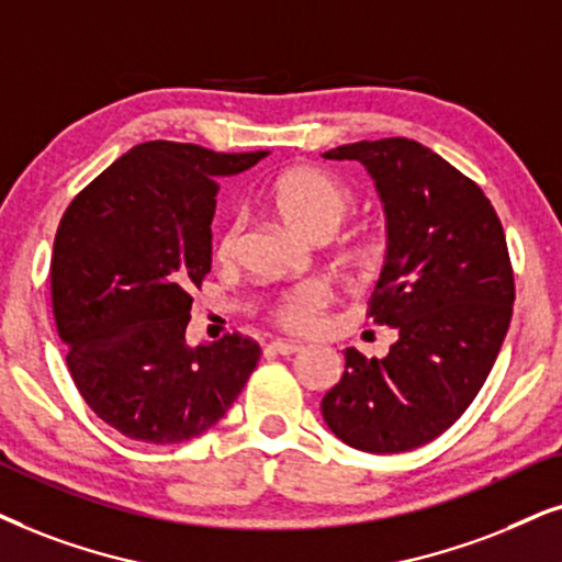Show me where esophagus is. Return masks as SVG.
Returning <instances> with one entry per match:
<instances>
[{
  "label": "esophagus",
  "mask_w": 562,
  "mask_h": 562,
  "mask_svg": "<svg viewBox=\"0 0 562 562\" xmlns=\"http://www.w3.org/2000/svg\"><path fill=\"white\" fill-rule=\"evenodd\" d=\"M267 350H272L277 355H295L303 350L301 342H288V339H274V342L267 345Z\"/></svg>",
  "instance_id": "esophagus-1"
}]
</instances>
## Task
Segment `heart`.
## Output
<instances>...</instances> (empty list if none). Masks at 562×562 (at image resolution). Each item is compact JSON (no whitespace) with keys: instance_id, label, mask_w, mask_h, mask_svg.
<instances>
[{"instance_id":"b5f03b06","label":"heart","mask_w":562,"mask_h":562,"mask_svg":"<svg viewBox=\"0 0 562 562\" xmlns=\"http://www.w3.org/2000/svg\"><path fill=\"white\" fill-rule=\"evenodd\" d=\"M267 199L288 228L305 238H329L355 204V191L329 170L316 166H295L269 183ZM240 220L231 217L220 225L215 236V259L231 261L238 251ZM389 254V236L379 228L360 233L345 248V265L358 272H375ZM329 305V290L318 282H305L269 305V318L288 331H305L318 322Z\"/></svg>"}]
</instances>
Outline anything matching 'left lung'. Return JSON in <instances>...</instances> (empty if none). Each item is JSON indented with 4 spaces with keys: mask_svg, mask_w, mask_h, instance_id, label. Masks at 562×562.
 I'll return each instance as SVG.
<instances>
[{
    "mask_svg": "<svg viewBox=\"0 0 562 562\" xmlns=\"http://www.w3.org/2000/svg\"><path fill=\"white\" fill-rule=\"evenodd\" d=\"M324 158L363 162L383 199L389 254L368 318L400 339L381 360L347 347L322 415L352 449L412 451L464 415L498 358L516 297L506 233L485 191L420 142H355Z\"/></svg>",
    "mask_w": 562,
    "mask_h": 562,
    "instance_id": "1",
    "label": "left lung"
}]
</instances>
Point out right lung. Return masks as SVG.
<instances>
[{"label":"right lung","instance_id":"add662e5","mask_svg":"<svg viewBox=\"0 0 562 562\" xmlns=\"http://www.w3.org/2000/svg\"><path fill=\"white\" fill-rule=\"evenodd\" d=\"M265 155L142 142L61 215L48 269L56 331L85 404L126 438L202 436L259 363L251 337L189 347L187 324L212 267L217 179Z\"/></svg>","mask_w":562,"mask_h":562}]
</instances>
